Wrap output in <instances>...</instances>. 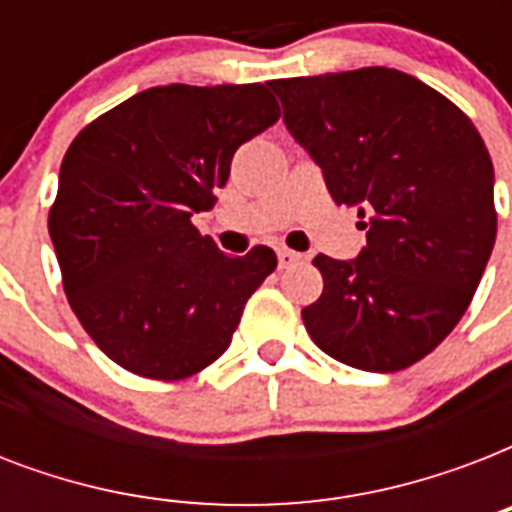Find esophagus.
Returning <instances> with one entry per match:
<instances>
[{
    "label": "esophagus",
    "instance_id": "esophagus-1",
    "mask_svg": "<svg viewBox=\"0 0 512 512\" xmlns=\"http://www.w3.org/2000/svg\"><path fill=\"white\" fill-rule=\"evenodd\" d=\"M276 255H279V268H292V265H297L300 260H303V255H300V252H295V249H287V247H281Z\"/></svg>",
    "mask_w": 512,
    "mask_h": 512
}]
</instances>
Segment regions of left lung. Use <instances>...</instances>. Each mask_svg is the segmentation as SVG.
Listing matches in <instances>:
<instances>
[{
	"instance_id": "left-lung-1",
	"label": "left lung",
	"mask_w": 512,
	"mask_h": 512,
	"mask_svg": "<svg viewBox=\"0 0 512 512\" xmlns=\"http://www.w3.org/2000/svg\"><path fill=\"white\" fill-rule=\"evenodd\" d=\"M337 204L366 217L356 260L319 255L303 308L327 356L364 372L417 364L457 327L497 239L494 167L452 100L396 68L268 82Z\"/></svg>"
}]
</instances>
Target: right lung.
<instances>
[{"label": "right lung", "instance_id": "right-lung-1", "mask_svg": "<svg viewBox=\"0 0 512 512\" xmlns=\"http://www.w3.org/2000/svg\"><path fill=\"white\" fill-rule=\"evenodd\" d=\"M265 84L151 87L87 124L60 164L50 239L84 332L127 372L185 380L223 356L276 268L271 247L223 255L191 217L271 124Z\"/></svg>", "mask_w": 512, "mask_h": 512}]
</instances>
